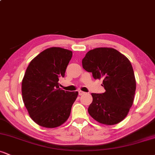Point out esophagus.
I'll list each match as a JSON object with an SVG mask.
<instances>
[{
    "label": "esophagus",
    "instance_id": "1",
    "mask_svg": "<svg viewBox=\"0 0 155 155\" xmlns=\"http://www.w3.org/2000/svg\"><path fill=\"white\" fill-rule=\"evenodd\" d=\"M84 93H85V92H84L83 91H81V90H79V95H82Z\"/></svg>",
    "mask_w": 155,
    "mask_h": 155
}]
</instances>
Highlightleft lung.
I'll return each mask as SVG.
<instances>
[{
  "instance_id": "obj_1",
  "label": "left lung",
  "mask_w": 155,
  "mask_h": 155,
  "mask_svg": "<svg viewBox=\"0 0 155 155\" xmlns=\"http://www.w3.org/2000/svg\"><path fill=\"white\" fill-rule=\"evenodd\" d=\"M82 67L95 79H103L106 92L92 93L88 112L99 123L113 125L127 115L134 100L136 82L130 60L113 48L100 47L89 51Z\"/></svg>"
}]
</instances>
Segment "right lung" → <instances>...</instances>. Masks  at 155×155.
I'll return each instance as SVG.
<instances>
[{"label": "right lung", "mask_w": 155, "mask_h": 155, "mask_svg": "<svg viewBox=\"0 0 155 155\" xmlns=\"http://www.w3.org/2000/svg\"><path fill=\"white\" fill-rule=\"evenodd\" d=\"M72 54L63 48H48L27 68L22 81V100L32 120L41 127H59L70 116L79 93L61 90L58 81L65 76Z\"/></svg>", "instance_id": "right-lung-1"}]
</instances>
